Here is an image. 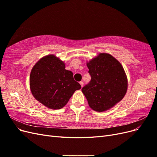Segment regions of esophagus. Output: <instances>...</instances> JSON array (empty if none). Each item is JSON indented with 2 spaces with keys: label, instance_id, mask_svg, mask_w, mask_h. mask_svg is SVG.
Listing matches in <instances>:
<instances>
[{
  "label": "esophagus",
  "instance_id": "1",
  "mask_svg": "<svg viewBox=\"0 0 157 157\" xmlns=\"http://www.w3.org/2000/svg\"><path fill=\"white\" fill-rule=\"evenodd\" d=\"M79 83H80V86H81V87H83V86H84V82H83L82 81H80Z\"/></svg>",
  "mask_w": 157,
  "mask_h": 157
}]
</instances>
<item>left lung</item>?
I'll return each instance as SVG.
<instances>
[{"mask_svg":"<svg viewBox=\"0 0 157 157\" xmlns=\"http://www.w3.org/2000/svg\"><path fill=\"white\" fill-rule=\"evenodd\" d=\"M91 80L82 88L93 110L103 112L121 101L128 88L124 68L111 54L101 53L86 63Z\"/></svg>","mask_w":157,"mask_h":157,"instance_id":"left-lung-1","label":"left lung"}]
</instances>
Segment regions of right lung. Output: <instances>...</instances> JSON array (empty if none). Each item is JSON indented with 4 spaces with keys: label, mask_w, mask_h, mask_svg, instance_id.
<instances>
[{
    "label": "right lung",
    "mask_w": 157,
    "mask_h": 157,
    "mask_svg": "<svg viewBox=\"0 0 157 157\" xmlns=\"http://www.w3.org/2000/svg\"><path fill=\"white\" fill-rule=\"evenodd\" d=\"M33 96L46 107H63L74 92L81 88L63 61L54 55L42 58L33 66L29 78Z\"/></svg>",
    "instance_id": "obj_1"
}]
</instances>
